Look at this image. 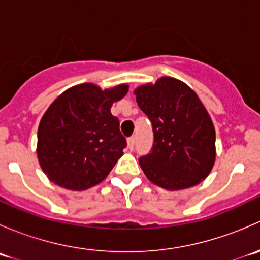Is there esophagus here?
Masks as SVG:
<instances>
[{
    "instance_id": "34e87169",
    "label": "esophagus",
    "mask_w": 260,
    "mask_h": 260,
    "mask_svg": "<svg viewBox=\"0 0 260 260\" xmlns=\"http://www.w3.org/2000/svg\"><path fill=\"white\" fill-rule=\"evenodd\" d=\"M127 143H128V148L133 149V147H135V143H136V137H135V136H132V137L128 138Z\"/></svg>"
}]
</instances>
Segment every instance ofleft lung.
Masks as SVG:
<instances>
[{"instance_id":"obj_1","label":"left lung","mask_w":260,"mask_h":260,"mask_svg":"<svg viewBox=\"0 0 260 260\" xmlns=\"http://www.w3.org/2000/svg\"><path fill=\"white\" fill-rule=\"evenodd\" d=\"M141 111L152 123L153 146L140 157L141 169L154 185L170 191L205 180L215 162V128L195 91L164 77L135 90Z\"/></svg>"}]
</instances>
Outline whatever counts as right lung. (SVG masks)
I'll list each match as a JSON object with an SVG mask.
<instances>
[{"label": "right lung", "instance_id": "right-lung-1", "mask_svg": "<svg viewBox=\"0 0 260 260\" xmlns=\"http://www.w3.org/2000/svg\"><path fill=\"white\" fill-rule=\"evenodd\" d=\"M127 91V84L102 90L84 83L52 102L39 124L36 149L50 181L83 191L108 176L127 146L111 108Z\"/></svg>", "mask_w": 260, "mask_h": 260}]
</instances>
